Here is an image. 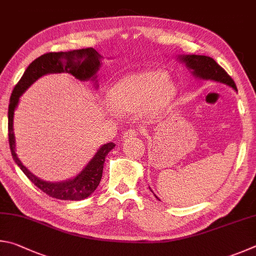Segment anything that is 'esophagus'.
I'll list each match as a JSON object with an SVG mask.
<instances>
[{
    "label": "esophagus",
    "instance_id": "34e87169",
    "mask_svg": "<svg viewBox=\"0 0 256 256\" xmlns=\"http://www.w3.org/2000/svg\"><path fill=\"white\" fill-rule=\"evenodd\" d=\"M137 135H138V132L135 130V129H128V130L124 134V140H127V138L136 137Z\"/></svg>",
    "mask_w": 256,
    "mask_h": 256
}]
</instances>
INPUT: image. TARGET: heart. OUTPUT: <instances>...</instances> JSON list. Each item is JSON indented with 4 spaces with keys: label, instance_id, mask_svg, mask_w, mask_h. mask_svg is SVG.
<instances>
[{
    "label": "heart",
    "instance_id": "obj_1",
    "mask_svg": "<svg viewBox=\"0 0 256 256\" xmlns=\"http://www.w3.org/2000/svg\"><path fill=\"white\" fill-rule=\"evenodd\" d=\"M176 94V85L162 70H144L122 76L112 85L109 102L119 112H134L150 106L165 110Z\"/></svg>",
    "mask_w": 256,
    "mask_h": 256
}]
</instances>
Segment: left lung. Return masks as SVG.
Listing matches in <instances>:
<instances>
[{
    "label": "left lung",
    "instance_id": "1",
    "mask_svg": "<svg viewBox=\"0 0 256 256\" xmlns=\"http://www.w3.org/2000/svg\"><path fill=\"white\" fill-rule=\"evenodd\" d=\"M178 58L182 62H184L188 70L196 78H198L199 80H214V82L222 83L234 88L237 92V88L234 80L226 73V70L219 66L216 60H212V57L204 55H181Z\"/></svg>",
    "mask_w": 256,
    "mask_h": 256
}]
</instances>
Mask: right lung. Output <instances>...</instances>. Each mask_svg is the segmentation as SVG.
<instances>
[{"label":"right lung","mask_w":256,"mask_h":256,"mask_svg":"<svg viewBox=\"0 0 256 256\" xmlns=\"http://www.w3.org/2000/svg\"><path fill=\"white\" fill-rule=\"evenodd\" d=\"M101 57L102 56L100 54L93 48L78 49V50L65 52H60L44 54L26 67L24 75L13 88V92L11 94L8 112V144H10L12 158L18 166L21 168V171L26 174V178L36 186L39 188L40 190L49 196H52V198L60 200H83L91 196L101 181L106 156L116 145L114 142H108V144L102 145L92 160L88 163L86 166L70 180L55 183L40 180L39 178L34 176L21 163V160L16 156V138L14 132H13V116H14L16 108L18 106L22 93L39 78L46 74L68 73L80 80H92L96 83V73L102 64Z\"/></svg>","instance_id":"add662e5"}]
</instances>
